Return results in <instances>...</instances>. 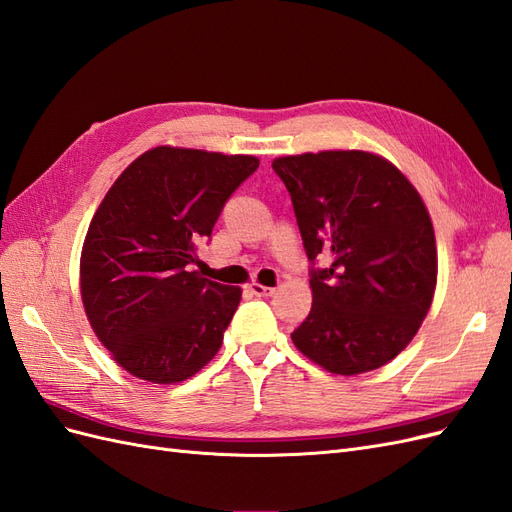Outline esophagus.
Returning a JSON list of instances; mask_svg holds the SVG:
<instances>
[{
  "label": "esophagus",
  "mask_w": 512,
  "mask_h": 512,
  "mask_svg": "<svg viewBox=\"0 0 512 512\" xmlns=\"http://www.w3.org/2000/svg\"><path fill=\"white\" fill-rule=\"evenodd\" d=\"M247 288H250L254 294H256V297H271V294L275 292V288H269V286H262V284H258V282H252L250 286H247Z\"/></svg>",
  "instance_id": "34e87169"
}]
</instances>
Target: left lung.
Instances as JSON below:
<instances>
[{"instance_id":"1","label":"left lung","mask_w":512,"mask_h":512,"mask_svg":"<svg viewBox=\"0 0 512 512\" xmlns=\"http://www.w3.org/2000/svg\"><path fill=\"white\" fill-rule=\"evenodd\" d=\"M286 183L312 271V309L292 333L309 361L356 376L393 361L429 312L436 232L421 194L378 153L331 149L273 160Z\"/></svg>"}]
</instances>
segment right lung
I'll return each instance as SVG.
<instances>
[{"label":"right lung","instance_id":"1","mask_svg":"<svg viewBox=\"0 0 512 512\" xmlns=\"http://www.w3.org/2000/svg\"><path fill=\"white\" fill-rule=\"evenodd\" d=\"M258 164L241 153L160 145L102 198L83 241L81 299L102 346L134 378L177 384L218 354L243 290L190 265Z\"/></svg>","mask_w":512,"mask_h":512}]
</instances>
